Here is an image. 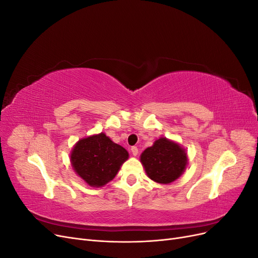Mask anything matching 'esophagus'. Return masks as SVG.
I'll use <instances>...</instances> for the list:
<instances>
[{
	"mask_svg": "<svg viewBox=\"0 0 258 258\" xmlns=\"http://www.w3.org/2000/svg\"><path fill=\"white\" fill-rule=\"evenodd\" d=\"M130 151H131V154L134 155V156H137L139 154V150H138L137 146H132Z\"/></svg>",
	"mask_w": 258,
	"mask_h": 258,
	"instance_id": "34e87169",
	"label": "esophagus"
}]
</instances>
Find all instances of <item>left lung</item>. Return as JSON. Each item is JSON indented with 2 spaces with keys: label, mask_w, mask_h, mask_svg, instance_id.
<instances>
[{
  "label": "left lung",
  "mask_w": 258,
  "mask_h": 258,
  "mask_svg": "<svg viewBox=\"0 0 258 258\" xmlns=\"http://www.w3.org/2000/svg\"><path fill=\"white\" fill-rule=\"evenodd\" d=\"M147 176L159 184H170L181 176L188 165L185 148L172 140L159 138L140 156Z\"/></svg>",
  "instance_id": "left-lung-1"
}]
</instances>
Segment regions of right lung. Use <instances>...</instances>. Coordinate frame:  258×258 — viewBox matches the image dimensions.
Here are the masks:
<instances>
[{
	"instance_id": "1",
	"label": "right lung",
	"mask_w": 258,
	"mask_h": 258,
	"mask_svg": "<svg viewBox=\"0 0 258 258\" xmlns=\"http://www.w3.org/2000/svg\"><path fill=\"white\" fill-rule=\"evenodd\" d=\"M128 158V152L104 132L79 140L70 154L75 173L91 187L111 182Z\"/></svg>"
}]
</instances>
